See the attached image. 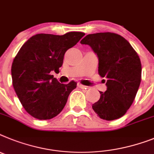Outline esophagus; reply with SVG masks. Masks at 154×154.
I'll return each instance as SVG.
<instances>
[{
    "label": "esophagus",
    "mask_w": 154,
    "mask_h": 154,
    "mask_svg": "<svg viewBox=\"0 0 154 154\" xmlns=\"http://www.w3.org/2000/svg\"><path fill=\"white\" fill-rule=\"evenodd\" d=\"M78 86L79 88H81V89H88V86H84V85H82L81 83H78Z\"/></svg>",
    "instance_id": "obj_1"
}]
</instances>
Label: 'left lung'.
Listing matches in <instances>:
<instances>
[{
    "mask_svg": "<svg viewBox=\"0 0 154 154\" xmlns=\"http://www.w3.org/2000/svg\"><path fill=\"white\" fill-rule=\"evenodd\" d=\"M99 58L98 72L107 78V90L100 91L99 100L92 106L102 119L112 121L125 115L136 96L142 75L140 57L124 37L114 32L89 34L81 40Z\"/></svg>",
    "mask_w": 154,
    "mask_h": 154,
    "instance_id": "1",
    "label": "left lung"
}]
</instances>
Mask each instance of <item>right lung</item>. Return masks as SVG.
<instances>
[{
    "mask_svg": "<svg viewBox=\"0 0 154 154\" xmlns=\"http://www.w3.org/2000/svg\"><path fill=\"white\" fill-rule=\"evenodd\" d=\"M85 35L70 32L62 36L36 34L21 47L13 60L11 77L22 107L33 118L47 120L61 113L76 82L61 84L51 74L59 71L64 54Z\"/></svg>",
    "mask_w": 154,
    "mask_h": 154,
    "instance_id": "obj_1",
    "label": "right lung"
}]
</instances>
